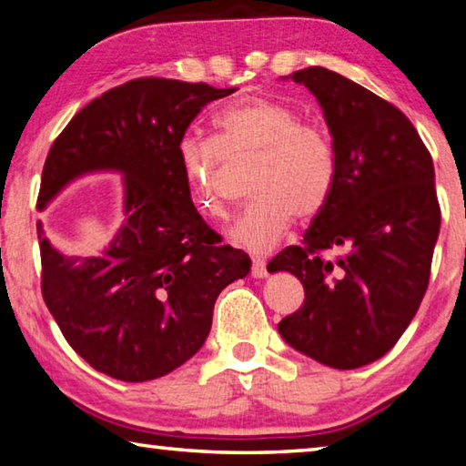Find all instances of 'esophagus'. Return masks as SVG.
I'll return each mask as SVG.
<instances>
[{
  "label": "esophagus",
  "instance_id": "1",
  "mask_svg": "<svg viewBox=\"0 0 466 466\" xmlns=\"http://www.w3.org/2000/svg\"><path fill=\"white\" fill-rule=\"evenodd\" d=\"M250 275L252 278H267V263L263 261V258H252Z\"/></svg>",
  "mask_w": 466,
  "mask_h": 466
}]
</instances>
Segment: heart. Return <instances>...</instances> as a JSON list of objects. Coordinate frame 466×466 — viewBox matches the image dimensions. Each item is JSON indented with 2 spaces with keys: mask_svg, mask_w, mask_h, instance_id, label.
Wrapping results in <instances>:
<instances>
[{
  "mask_svg": "<svg viewBox=\"0 0 466 466\" xmlns=\"http://www.w3.org/2000/svg\"><path fill=\"white\" fill-rule=\"evenodd\" d=\"M177 152L195 205L214 219H224L230 209L228 164L255 160L248 178L255 199L228 232L234 244L255 255L278 247L294 216L320 214L339 175L329 133L302 121L286 102L261 96L222 108L214 116V137L188 133Z\"/></svg>",
  "mask_w": 466,
  "mask_h": 466,
  "instance_id": "b5f03b06",
  "label": "heart"
}]
</instances>
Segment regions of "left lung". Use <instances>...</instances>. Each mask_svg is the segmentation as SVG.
Segmentation results:
<instances>
[{"instance_id": "1", "label": "left lung", "mask_w": 466, "mask_h": 466, "mask_svg": "<svg viewBox=\"0 0 466 466\" xmlns=\"http://www.w3.org/2000/svg\"><path fill=\"white\" fill-rule=\"evenodd\" d=\"M291 80L322 106L339 175L304 242L267 265L294 273L306 296L278 330L304 356L353 370L392 350L428 289L440 232L436 175L420 133L389 100L327 67Z\"/></svg>"}]
</instances>
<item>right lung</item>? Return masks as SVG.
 <instances>
[{"label":"right lung","instance_id":"add662e5","mask_svg":"<svg viewBox=\"0 0 466 466\" xmlns=\"http://www.w3.org/2000/svg\"><path fill=\"white\" fill-rule=\"evenodd\" d=\"M232 92L137 77L86 105L46 156L38 209L88 172L123 175L125 219L100 255H63L36 224L46 309L77 356L116 380H154L191 360L219 291L250 271L195 209L177 152L201 108Z\"/></svg>","mask_w":466,"mask_h":466}]
</instances>
